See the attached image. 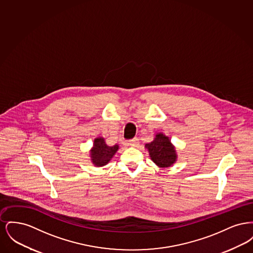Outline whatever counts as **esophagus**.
<instances>
[{
	"instance_id": "esophagus-1",
	"label": "esophagus",
	"mask_w": 253,
	"mask_h": 253,
	"mask_svg": "<svg viewBox=\"0 0 253 253\" xmlns=\"http://www.w3.org/2000/svg\"><path fill=\"white\" fill-rule=\"evenodd\" d=\"M128 144L132 146V147H136L137 145L139 144V139L137 137H134V138H132V139L128 141Z\"/></svg>"
}]
</instances>
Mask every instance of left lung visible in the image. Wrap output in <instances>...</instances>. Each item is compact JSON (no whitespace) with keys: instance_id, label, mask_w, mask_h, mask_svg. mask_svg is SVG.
<instances>
[{"instance_id":"left-lung-1","label":"left lung","mask_w":253,"mask_h":253,"mask_svg":"<svg viewBox=\"0 0 253 253\" xmlns=\"http://www.w3.org/2000/svg\"><path fill=\"white\" fill-rule=\"evenodd\" d=\"M149 150L152 160L161 168L172 165L176 160V153L170 143L168 136L163 133H157L154 141L145 146Z\"/></svg>"}]
</instances>
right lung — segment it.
Listing matches in <instances>:
<instances>
[{
	"mask_svg": "<svg viewBox=\"0 0 253 253\" xmlns=\"http://www.w3.org/2000/svg\"><path fill=\"white\" fill-rule=\"evenodd\" d=\"M118 150V145L108 146L105 143L103 137H97L94 141V148L91 151L93 164H95L96 167H102L106 165Z\"/></svg>",
	"mask_w": 253,
	"mask_h": 253,
	"instance_id": "1",
	"label": "right lung"
}]
</instances>
